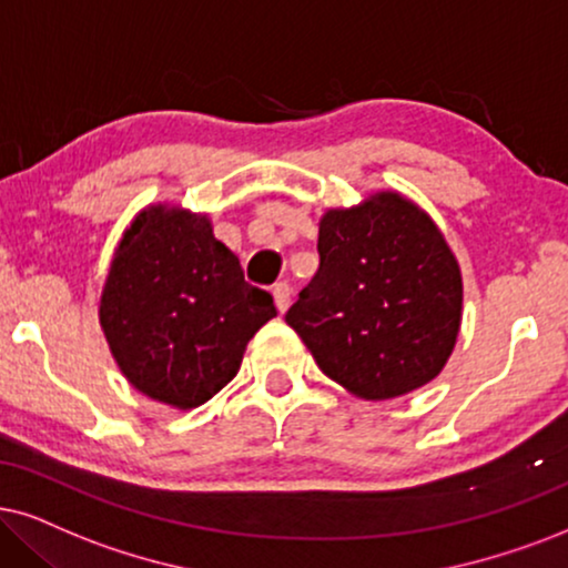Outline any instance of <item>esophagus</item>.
<instances>
[{
    "instance_id": "esophagus-1",
    "label": "esophagus",
    "mask_w": 568,
    "mask_h": 568,
    "mask_svg": "<svg viewBox=\"0 0 568 568\" xmlns=\"http://www.w3.org/2000/svg\"><path fill=\"white\" fill-rule=\"evenodd\" d=\"M272 296H275V306L280 312L291 306V285L288 283H275L272 285Z\"/></svg>"
}]
</instances>
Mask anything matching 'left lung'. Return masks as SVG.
<instances>
[{
	"instance_id": "8db88e82",
	"label": "left lung",
	"mask_w": 568,
	"mask_h": 568,
	"mask_svg": "<svg viewBox=\"0 0 568 568\" xmlns=\"http://www.w3.org/2000/svg\"><path fill=\"white\" fill-rule=\"evenodd\" d=\"M320 270L285 322L317 367L358 398L385 400L440 375L462 325V270L443 233L398 193L320 222Z\"/></svg>"
}]
</instances>
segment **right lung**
Listing matches in <instances>:
<instances>
[{
    "instance_id": "add662e5",
    "label": "right lung",
    "mask_w": 568,
    "mask_h": 568,
    "mask_svg": "<svg viewBox=\"0 0 568 568\" xmlns=\"http://www.w3.org/2000/svg\"><path fill=\"white\" fill-rule=\"evenodd\" d=\"M275 314L204 214L162 204L125 231L99 304L128 383L175 408L206 404L231 383L246 343Z\"/></svg>"
}]
</instances>
